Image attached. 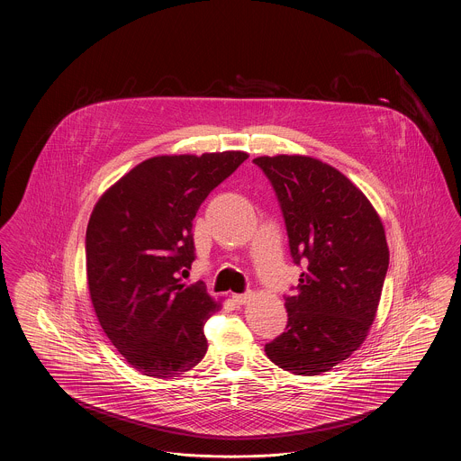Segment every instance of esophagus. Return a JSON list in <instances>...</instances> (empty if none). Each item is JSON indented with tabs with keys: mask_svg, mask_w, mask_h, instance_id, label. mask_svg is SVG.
I'll list each match as a JSON object with an SVG mask.
<instances>
[{
	"mask_svg": "<svg viewBox=\"0 0 461 461\" xmlns=\"http://www.w3.org/2000/svg\"><path fill=\"white\" fill-rule=\"evenodd\" d=\"M252 298V293H242V294H233V302L239 305L248 303L249 300Z\"/></svg>",
	"mask_w": 461,
	"mask_h": 461,
	"instance_id": "obj_1",
	"label": "esophagus"
}]
</instances>
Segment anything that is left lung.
<instances>
[{
  "label": "left lung",
  "mask_w": 461,
  "mask_h": 461,
  "mask_svg": "<svg viewBox=\"0 0 461 461\" xmlns=\"http://www.w3.org/2000/svg\"><path fill=\"white\" fill-rule=\"evenodd\" d=\"M272 182L294 265L285 331L265 346L277 366L319 375L355 353L375 319L390 265L383 221L337 168L309 156L252 159Z\"/></svg>",
  "instance_id": "left-lung-1"
}]
</instances>
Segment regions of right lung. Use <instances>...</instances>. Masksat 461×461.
Returning <instances> with one entry per match:
<instances>
[{"label":"right lung","mask_w":461,"mask_h":461,"mask_svg":"<svg viewBox=\"0 0 461 461\" xmlns=\"http://www.w3.org/2000/svg\"><path fill=\"white\" fill-rule=\"evenodd\" d=\"M248 152L156 156L108 187L86 231L91 302L106 337L143 375L168 379L207 353L203 326L219 305L180 283L194 259L193 219Z\"/></svg>","instance_id":"add662e5"}]
</instances>
